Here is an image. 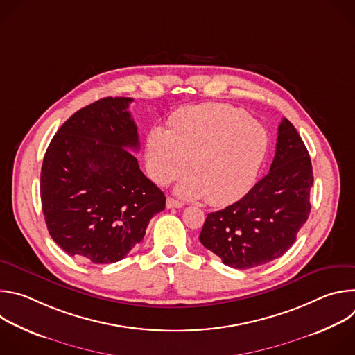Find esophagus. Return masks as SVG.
<instances>
[{"label": "esophagus", "instance_id": "1", "mask_svg": "<svg viewBox=\"0 0 355 355\" xmlns=\"http://www.w3.org/2000/svg\"><path fill=\"white\" fill-rule=\"evenodd\" d=\"M166 205H167L168 209H171V208H182L184 204H182V202H180V200H177V199L168 196L167 200H166Z\"/></svg>", "mask_w": 355, "mask_h": 355}]
</instances>
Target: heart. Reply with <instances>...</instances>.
Instances as JSON below:
<instances>
[{
    "instance_id": "b5f03b06",
    "label": "heart",
    "mask_w": 355,
    "mask_h": 355,
    "mask_svg": "<svg viewBox=\"0 0 355 355\" xmlns=\"http://www.w3.org/2000/svg\"><path fill=\"white\" fill-rule=\"evenodd\" d=\"M268 133L250 115L226 104H205L178 112L168 130L151 129L146 141L150 177L167 184L189 159L191 175L178 185L182 196H200L214 205L239 198L256 178L268 150Z\"/></svg>"
}]
</instances>
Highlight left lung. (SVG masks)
I'll return each instance as SVG.
<instances>
[{
  "instance_id": "8db88e82",
  "label": "left lung",
  "mask_w": 355,
  "mask_h": 355,
  "mask_svg": "<svg viewBox=\"0 0 355 355\" xmlns=\"http://www.w3.org/2000/svg\"><path fill=\"white\" fill-rule=\"evenodd\" d=\"M312 185L308 148L284 118L268 174L234 204L208 214L199 241L232 268L267 264L288 251L308 220Z\"/></svg>"
}]
</instances>
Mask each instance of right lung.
<instances>
[{"instance_id":"obj_1","label":"right lung","mask_w":355,"mask_h":355,"mask_svg":"<svg viewBox=\"0 0 355 355\" xmlns=\"http://www.w3.org/2000/svg\"><path fill=\"white\" fill-rule=\"evenodd\" d=\"M133 98L108 96L71 115L50 141L40 199L47 230L69 256L110 264L143 240L166 196L139 168ZM131 151L129 152L128 150Z\"/></svg>"}]
</instances>
